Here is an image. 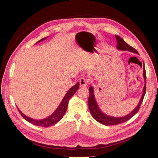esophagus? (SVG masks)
Masks as SVG:
<instances>
[{"label":"esophagus","instance_id":"1","mask_svg":"<svg viewBox=\"0 0 158 158\" xmlns=\"http://www.w3.org/2000/svg\"><path fill=\"white\" fill-rule=\"evenodd\" d=\"M79 85L81 87H85L87 85V81L86 80L83 78V77H81L79 79Z\"/></svg>","mask_w":158,"mask_h":158}]
</instances>
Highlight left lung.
I'll return each mask as SVG.
<instances>
[{"mask_svg":"<svg viewBox=\"0 0 158 158\" xmlns=\"http://www.w3.org/2000/svg\"><path fill=\"white\" fill-rule=\"evenodd\" d=\"M115 37L117 41V48L118 50H120V51H130L132 52L138 54V52H137V51L135 48H134L133 47H132L131 46L128 45L122 38H120V36H118L117 35H115ZM143 78L145 80V85L143 87V94H142V97H141L139 102L138 106L129 114H127L126 116H124V117H110V116H108V115L104 114L100 110V108H99L98 104L96 101V99H95V97L94 95V87L89 86L88 106H89V110L90 113H91V114H92V117H94V118L95 120H97L98 122L103 124V125L113 126V125H117V124L125 122L129 120L130 118H131L134 115H135L139 110L140 106L143 102L145 94L146 93V72H145V66H143Z\"/></svg>","mask_w":158,"mask_h":158,"instance_id":"1","label":"left lung"}]
</instances>
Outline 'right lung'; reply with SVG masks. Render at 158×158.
Masks as SVG:
<instances>
[{"label":"right lung","mask_w":158,"mask_h":158,"mask_svg":"<svg viewBox=\"0 0 158 158\" xmlns=\"http://www.w3.org/2000/svg\"><path fill=\"white\" fill-rule=\"evenodd\" d=\"M47 37H45L44 38H42L41 40H39L37 43L40 42V41L45 40ZM79 87V82H78L76 85H75L73 86L70 88V89L68 91L67 93L66 94L64 97H63L62 101L61 102L60 106L57 107V108L56 110V111L51 114L50 115L49 117H47L46 118L41 119V120H36L31 118L29 117H27L26 115H25L17 107L19 111L20 112V114L22 116L23 118L26 120L27 122H30L31 123L34 124L35 126H40V127H50L52 126L56 123L59 122L65 114L66 110H67L68 107V103L69 101V99L75 94L76 92V91L78 89Z\"/></svg>","instance_id":"add662e5"}]
</instances>
